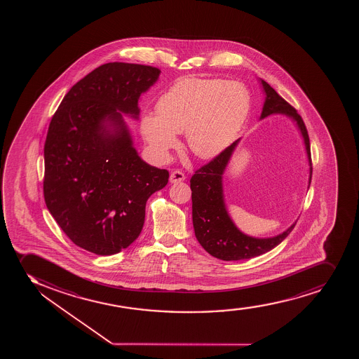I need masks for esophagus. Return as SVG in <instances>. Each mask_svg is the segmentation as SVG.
Listing matches in <instances>:
<instances>
[{
    "mask_svg": "<svg viewBox=\"0 0 359 359\" xmlns=\"http://www.w3.org/2000/svg\"><path fill=\"white\" fill-rule=\"evenodd\" d=\"M184 180H186V176L180 170H175L170 175V182L171 183H180V182L184 181Z\"/></svg>",
    "mask_w": 359,
    "mask_h": 359,
    "instance_id": "esophagus-1",
    "label": "esophagus"
}]
</instances>
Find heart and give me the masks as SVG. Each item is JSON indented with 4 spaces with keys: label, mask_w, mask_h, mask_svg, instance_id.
<instances>
[{
    "label": "heart",
    "mask_w": 359,
    "mask_h": 359,
    "mask_svg": "<svg viewBox=\"0 0 359 359\" xmlns=\"http://www.w3.org/2000/svg\"><path fill=\"white\" fill-rule=\"evenodd\" d=\"M250 110V93L236 80L187 78L158 99L157 114H146L141 133L161 158L186 132L190 151L202 159L218 156L241 130Z\"/></svg>",
    "instance_id": "heart-1"
}]
</instances>
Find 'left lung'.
Returning a JSON list of instances; mask_svg holds the SVG:
<instances>
[{
	"instance_id": "left-lung-1",
	"label": "left lung",
	"mask_w": 359,
	"mask_h": 359,
	"mask_svg": "<svg viewBox=\"0 0 359 359\" xmlns=\"http://www.w3.org/2000/svg\"><path fill=\"white\" fill-rule=\"evenodd\" d=\"M260 83L264 93V107L260 120L271 115H284L291 118L301 132L310 166L308 182L309 189L313 168L310 156L309 135L305 128L304 122L301 116L297 114L296 109H293L284 98H281L273 87L269 86L262 79H260ZM239 141L241 139L236 140L213 161L196 170L194 176L190 180L195 236L202 248L219 260H247L262 255L280 244L296 225V223H293L284 232L267 238L245 235L236 226L227 212L224 198L223 175Z\"/></svg>"
}]
</instances>
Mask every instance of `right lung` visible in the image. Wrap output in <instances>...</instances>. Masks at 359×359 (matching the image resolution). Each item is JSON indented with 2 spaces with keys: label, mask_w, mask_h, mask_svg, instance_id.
Wrapping results in <instances>:
<instances>
[{
  "label": "right lung",
  "mask_w": 359,
  "mask_h": 359,
  "mask_svg": "<svg viewBox=\"0 0 359 359\" xmlns=\"http://www.w3.org/2000/svg\"><path fill=\"white\" fill-rule=\"evenodd\" d=\"M161 70L112 62L95 68L65 95L44 144V198L73 243L114 255L140 235L149 196L169 171L142 161L123 115L137 120L140 95Z\"/></svg>",
  "instance_id": "right-lung-1"
}]
</instances>
